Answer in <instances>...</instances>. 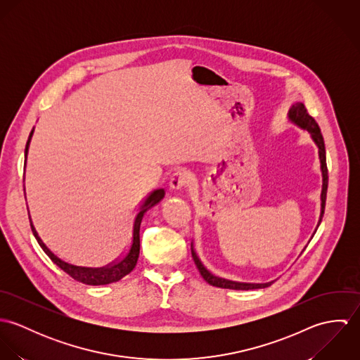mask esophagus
Wrapping results in <instances>:
<instances>
[{
  "mask_svg": "<svg viewBox=\"0 0 360 360\" xmlns=\"http://www.w3.org/2000/svg\"><path fill=\"white\" fill-rule=\"evenodd\" d=\"M188 181H190L188 172L184 170V169H177V170L172 174V177H170L169 188H170L172 191H180Z\"/></svg>",
  "mask_w": 360,
  "mask_h": 360,
  "instance_id": "34e87169",
  "label": "esophagus"
}]
</instances>
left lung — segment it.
<instances>
[{
    "label": "left lung",
    "mask_w": 360,
    "mask_h": 360,
    "mask_svg": "<svg viewBox=\"0 0 360 360\" xmlns=\"http://www.w3.org/2000/svg\"><path fill=\"white\" fill-rule=\"evenodd\" d=\"M288 120L295 124L297 127L308 131L310 134V139L313 140V143L316 144L317 150H319V160H320V170H321V194H320V217L316 226H320L323 213H324V206H326V195H327V183H328V174H327V165H326V148H324V141H323V136L320 133V127L316 123V120L309 115L307 112V108L302 103H297L292 105L287 113ZM314 230V233H316ZM191 254L193 259L201 273V276L204 277L207 284L213 285V287H219V288H226V290H237V291H250V290H260V288H266L269 285L273 284V281L269 283H263V284H255V283H238V281H231L227 278H221L217 277L214 274H212L205 267V264L202 263V260L198 257L195 248H194V243H191Z\"/></svg>",
    "instance_id": "8db88e82"
}]
</instances>
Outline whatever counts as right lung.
<instances>
[{"label": "right lung", "mask_w": 360, "mask_h": 360, "mask_svg": "<svg viewBox=\"0 0 360 360\" xmlns=\"http://www.w3.org/2000/svg\"><path fill=\"white\" fill-rule=\"evenodd\" d=\"M34 133V127L29 136L27 144H26V150H25V167H26V160H27V154H29V147H30V141ZM26 197V193H25ZM165 197V190L163 188H158L154 190L137 209L136 217L133 220V229H131V234H130V243L127 245V248L124 250V252L119 257H116L115 260L106 263L105 266H82V264H75L70 263L62 257L55 255L51 250L46 245V243L40 238L39 233L36 231L33 223H32V217L30 219V226H32V231L39 243V245L43 248V251L47 254V257L51 259L52 262L60 267L65 273H68L72 278H75L76 281H80L83 284L87 285H105V284H110V283H116L120 278H123L124 276H127L137 263V259L140 255V224L141 220L146 214V212L148 209H151L153 206L159 204ZM29 210V209H27Z\"/></svg>", "instance_id": "right-lung-1"}]
</instances>
